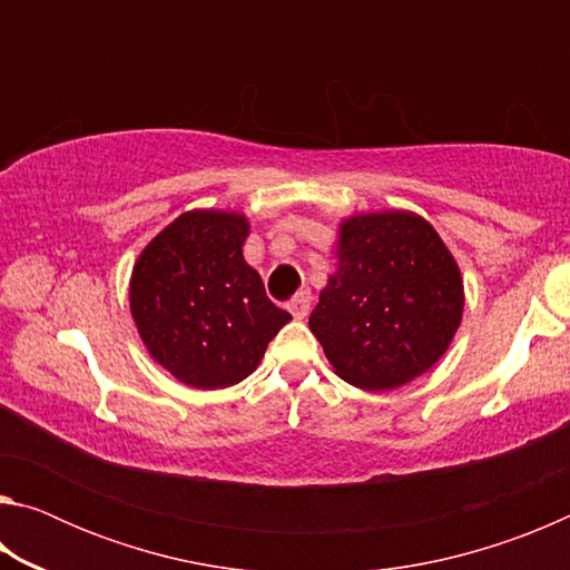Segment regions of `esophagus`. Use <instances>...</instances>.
<instances>
[{"mask_svg":"<svg viewBox=\"0 0 570 570\" xmlns=\"http://www.w3.org/2000/svg\"><path fill=\"white\" fill-rule=\"evenodd\" d=\"M308 308H312V294L308 292H298L292 302H288V312L294 314V320H304Z\"/></svg>","mask_w":570,"mask_h":570,"instance_id":"1","label":"esophagus"}]
</instances>
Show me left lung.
I'll use <instances>...</instances> for the list:
<instances>
[{
  "label": "left lung",
  "mask_w": 570,
  "mask_h": 570,
  "mask_svg": "<svg viewBox=\"0 0 570 570\" xmlns=\"http://www.w3.org/2000/svg\"><path fill=\"white\" fill-rule=\"evenodd\" d=\"M462 276L438 230L410 210L342 220L336 272L308 330L334 372L384 392L428 372L462 322Z\"/></svg>",
  "instance_id": "obj_1"
}]
</instances>
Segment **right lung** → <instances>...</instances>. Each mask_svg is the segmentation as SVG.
<instances>
[{"instance_id":"1","label":"right lung","mask_w":570,"mask_h":570,"mask_svg":"<svg viewBox=\"0 0 570 570\" xmlns=\"http://www.w3.org/2000/svg\"><path fill=\"white\" fill-rule=\"evenodd\" d=\"M248 228L234 210H188L132 266L130 314L140 340L188 387L224 390L246 380L292 322L246 264Z\"/></svg>"}]
</instances>
